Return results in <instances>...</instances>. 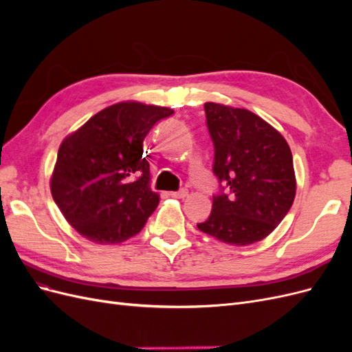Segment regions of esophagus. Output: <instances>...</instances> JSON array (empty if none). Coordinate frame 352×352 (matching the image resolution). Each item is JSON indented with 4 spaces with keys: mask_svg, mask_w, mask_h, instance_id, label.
<instances>
[{
    "mask_svg": "<svg viewBox=\"0 0 352 352\" xmlns=\"http://www.w3.org/2000/svg\"><path fill=\"white\" fill-rule=\"evenodd\" d=\"M170 195L175 197V198H179V199H184L188 197V190L186 189H179L176 190V192H170Z\"/></svg>",
    "mask_w": 352,
    "mask_h": 352,
    "instance_id": "34e87169",
    "label": "esophagus"
}]
</instances>
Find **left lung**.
I'll return each mask as SVG.
<instances>
[{
    "instance_id": "obj_1",
    "label": "left lung",
    "mask_w": 352,
    "mask_h": 352,
    "mask_svg": "<svg viewBox=\"0 0 352 352\" xmlns=\"http://www.w3.org/2000/svg\"><path fill=\"white\" fill-rule=\"evenodd\" d=\"M214 145L212 173L220 194L198 229L245 247L269 236L292 207L294 160L285 138L260 116L217 102L204 104Z\"/></svg>"
}]
</instances>
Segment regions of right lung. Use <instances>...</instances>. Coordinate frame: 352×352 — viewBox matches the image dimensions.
I'll return each mask as SVG.
<instances>
[{
  "mask_svg": "<svg viewBox=\"0 0 352 352\" xmlns=\"http://www.w3.org/2000/svg\"><path fill=\"white\" fill-rule=\"evenodd\" d=\"M173 110L136 101L101 110L61 142L51 194L70 225L91 242L135 236L158 206L150 188L145 136Z\"/></svg>",
  "mask_w": 352,
  "mask_h": 352,
  "instance_id": "right-lung-1",
  "label": "right lung"
}]
</instances>
